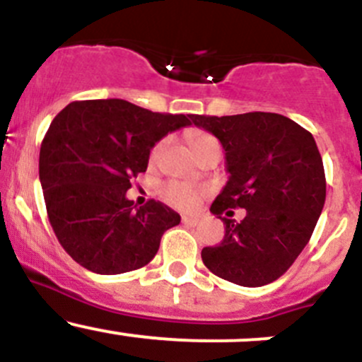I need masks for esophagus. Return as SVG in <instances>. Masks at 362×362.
<instances>
[{
	"label": "esophagus",
	"mask_w": 362,
	"mask_h": 362,
	"mask_svg": "<svg viewBox=\"0 0 362 362\" xmlns=\"http://www.w3.org/2000/svg\"><path fill=\"white\" fill-rule=\"evenodd\" d=\"M199 222V217H187V215H184L182 217V224L185 226H196Z\"/></svg>",
	"instance_id": "esophagus-1"
}]
</instances>
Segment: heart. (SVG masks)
I'll return each instance as SVG.
<instances>
[{
  "label": "heart",
  "instance_id": "obj_1",
  "mask_svg": "<svg viewBox=\"0 0 362 362\" xmlns=\"http://www.w3.org/2000/svg\"><path fill=\"white\" fill-rule=\"evenodd\" d=\"M168 138H163L158 144L152 147L151 151V160H158L159 156L163 154L164 147H166ZM189 141H191L194 152H199L202 148L208 147L211 144H218L211 134L203 133V131H191L189 133ZM206 194V189L198 187V185L187 184V182L182 180H168L164 182L159 187V196L171 206L178 208V210H192V208L198 206V203L202 202L203 196Z\"/></svg>",
  "mask_w": 362,
  "mask_h": 362
}]
</instances>
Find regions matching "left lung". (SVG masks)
<instances>
[{
	"instance_id": "1",
	"label": "left lung",
	"mask_w": 362,
	"mask_h": 362,
	"mask_svg": "<svg viewBox=\"0 0 362 362\" xmlns=\"http://www.w3.org/2000/svg\"><path fill=\"white\" fill-rule=\"evenodd\" d=\"M192 122L218 138L229 171L210 206L226 235L202 250L204 266L238 286H266L293 266L324 208L326 175L315 140L280 113L192 115ZM231 207H245L246 217L236 223Z\"/></svg>"
}]
</instances>
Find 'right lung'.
Here are the masks:
<instances>
[{
  "label": "right lung",
  "instance_id": "1",
  "mask_svg": "<svg viewBox=\"0 0 362 362\" xmlns=\"http://www.w3.org/2000/svg\"><path fill=\"white\" fill-rule=\"evenodd\" d=\"M191 120L124 100L73 101L57 113L40 148V182L50 226L73 261L119 275L154 259L180 215L154 199L136 206L126 191L147 170L151 148Z\"/></svg>",
  "mask_w": 362,
  "mask_h": 362
}]
</instances>
